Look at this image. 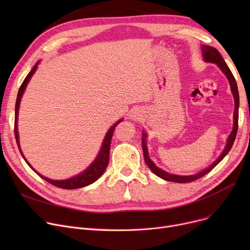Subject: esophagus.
<instances>
[{
    "label": "esophagus",
    "instance_id": "obj_1",
    "mask_svg": "<svg viewBox=\"0 0 250 250\" xmlns=\"http://www.w3.org/2000/svg\"><path fill=\"white\" fill-rule=\"evenodd\" d=\"M139 113H137V112H132V114H130V117H132L133 118V120H137V118H139Z\"/></svg>",
    "mask_w": 250,
    "mask_h": 250
}]
</instances>
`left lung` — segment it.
Listing matches in <instances>:
<instances>
[{
  "mask_svg": "<svg viewBox=\"0 0 250 250\" xmlns=\"http://www.w3.org/2000/svg\"><path fill=\"white\" fill-rule=\"evenodd\" d=\"M202 54L204 57V60L208 62H214L216 63L218 67L222 70V72L224 73L227 77V79L229 80L230 83V87H231V91L234 96V101H235V109H234V125H233V129L230 134V136L228 137V141L226 144V147L221 153V155L218 157L217 160L209 165L208 168L202 170L201 172L196 173L194 175H176V174H171L168 173L164 170H162L161 168L157 167L152 160L150 159L149 154H148V149H147V145H146V138L147 135L145 133H143V138H142V147H143V152H144V158H145V162L148 165V167L152 170V172H154L157 176H159L160 178L167 180V181H173V182H178V183H187V182H191L194 181L196 179H199L201 177H203L204 175H206L207 173H208L211 170L216 167L223 159L224 157L228 154V152L231 150L233 143L235 141L236 138V134H237V129H238V109H239V94H238V88H237V83L235 81V78L232 74V72L230 71V69L228 68L227 63L225 62V61L223 60V58L221 57L220 52L212 46L208 45H202Z\"/></svg>",
  "mask_w": 250,
  "mask_h": 250,
  "instance_id": "1",
  "label": "left lung"
}]
</instances>
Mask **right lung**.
<instances>
[{"label": "right lung", "mask_w": 250, "mask_h": 250, "mask_svg": "<svg viewBox=\"0 0 250 250\" xmlns=\"http://www.w3.org/2000/svg\"><path fill=\"white\" fill-rule=\"evenodd\" d=\"M38 63H39V62H37L35 63V65L32 68V70L29 72V74L26 76V78L24 79V81H23V83L20 86L19 91H18L16 105H15V125H14V133H15L17 146H18V148L20 150V153H21L22 157L24 158V160L26 161V163L29 165V167L33 170L34 172H36L42 178H43L44 180L49 182L50 185L55 186L57 188H64V189H75V188H81L87 187V186L91 185V183H93L94 181H96L103 174V172L105 171V169H106V167L108 165V162H109L110 143H111V139H112L114 128H115V126L118 124H120L121 122H123V120H120L118 122H116L108 129V132H107L106 136H105V138H104V141L102 143V147H101L100 152L98 153V155L96 157V159L93 162H92V164L87 169H85L82 173L78 174L77 176H74L72 178L64 179V180H54V179H50V178L42 176V174H39L37 171H35V170L32 168V166L29 164V162L25 159V157H24V155H23V153L21 151V148H20V145H19V134H18V125H18L17 124L18 123V121H17L18 120V110H19V105H20V101H21L22 95H23L24 91H25V88H26V86H27V84H28L29 80L31 79L32 75L36 71Z\"/></svg>", "instance_id": "add662e5"}]
</instances>
